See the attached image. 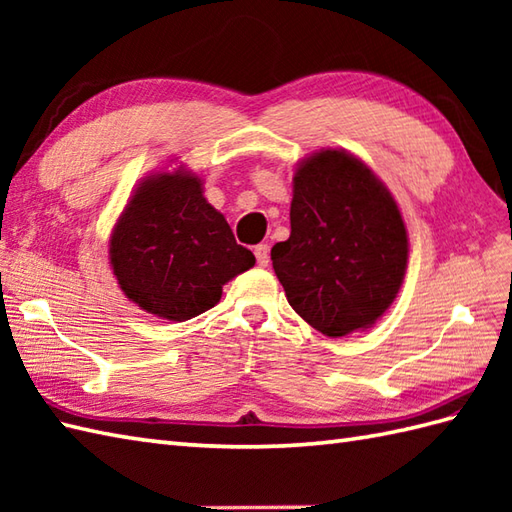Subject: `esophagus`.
<instances>
[{
    "mask_svg": "<svg viewBox=\"0 0 512 512\" xmlns=\"http://www.w3.org/2000/svg\"><path fill=\"white\" fill-rule=\"evenodd\" d=\"M255 257H257V264L259 266H268V262H270V248H268V244H257L255 246Z\"/></svg>",
    "mask_w": 512,
    "mask_h": 512,
    "instance_id": "esophagus-1",
    "label": "esophagus"
}]
</instances>
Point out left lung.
<instances>
[{
  "mask_svg": "<svg viewBox=\"0 0 512 512\" xmlns=\"http://www.w3.org/2000/svg\"><path fill=\"white\" fill-rule=\"evenodd\" d=\"M409 257L394 195L363 160L321 149L292 178L290 237L270 250L288 303L325 336L372 328L394 303Z\"/></svg>",
  "mask_w": 512,
  "mask_h": 512,
  "instance_id": "obj_1",
  "label": "left lung"
}]
</instances>
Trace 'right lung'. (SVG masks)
Instances as JSON below:
<instances>
[{
    "mask_svg": "<svg viewBox=\"0 0 512 512\" xmlns=\"http://www.w3.org/2000/svg\"><path fill=\"white\" fill-rule=\"evenodd\" d=\"M118 286L140 310L187 321L222 299V286L255 266L191 171H160L138 184L110 237Z\"/></svg>",
    "mask_w": 512,
    "mask_h": 512,
    "instance_id": "obj_1",
    "label": "right lung"
}]
</instances>
